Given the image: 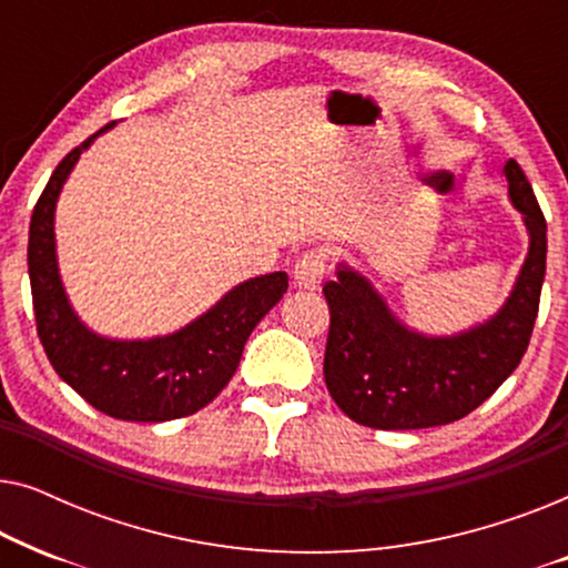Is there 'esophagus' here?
<instances>
[{
	"instance_id": "esophagus-1",
	"label": "esophagus",
	"mask_w": 568,
	"mask_h": 568,
	"mask_svg": "<svg viewBox=\"0 0 568 568\" xmlns=\"http://www.w3.org/2000/svg\"><path fill=\"white\" fill-rule=\"evenodd\" d=\"M292 276L300 290H317L325 276V253L323 251L302 253L297 263H294Z\"/></svg>"
}]
</instances>
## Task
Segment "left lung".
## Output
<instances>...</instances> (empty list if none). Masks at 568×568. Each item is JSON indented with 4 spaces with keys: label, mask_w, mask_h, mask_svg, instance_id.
<instances>
[{
    "label": "left lung",
    "mask_w": 568,
    "mask_h": 568,
    "mask_svg": "<svg viewBox=\"0 0 568 568\" xmlns=\"http://www.w3.org/2000/svg\"><path fill=\"white\" fill-rule=\"evenodd\" d=\"M511 206L530 247L509 297L484 323L429 336L398 321L367 276L338 263L323 286L331 307L323 375L336 406L372 429H426L468 416L511 372L530 344L546 276V216L515 160L504 165Z\"/></svg>",
    "instance_id": "obj_1"
}]
</instances>
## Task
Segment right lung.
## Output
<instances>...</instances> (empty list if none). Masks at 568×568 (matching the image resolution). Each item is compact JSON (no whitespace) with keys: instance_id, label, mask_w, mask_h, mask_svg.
Returning <instances> with one entry per match:
<instances>
[{"instance_id":"1","label":"right lung","mask_w":568,"mask_h":568,"mask_svg":"<svg viewBox=\"0 0 568 568\" xmlns=\"http://www.w3.org/2000/svg\"><path fill=\"white\" fill-rule=\"evenodd\" d=\"M108 123L67 154L30 216L28 274L33 290L38 338L64 383L90 406L121 422H173L212 403L235 375L245 341L261 317L284 297V271L247 278L168 336L108 338L74 313L59 274L57 201L80 154L105 134Z\"/></svg>"}]
</instances>
